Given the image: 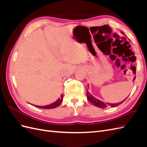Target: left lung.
I'll return each instance as SVG.
<instances>
[{
    "label": "left lung",
    "mask_w": 147,
    "mask_h": 147,
    "mask_svg": "<svg viewBox=\"0 0 147 147\" xmlns=\"http://www.w3.org/2000/svg\"><path fill=\"white\" fill-rule=\"evenodd\" d=\"M121 33L122 34H123L124 36H126L125 34H124V33L123 32H121ZM88 89L86 90V96H87V99L90 101L91 103L92 104H93L94 105L97 107H99V108H101V109H104L105 107H117L118 106V105L121 104V103H123V102L126 99H124V100H123L122 102H119V103H116V104H112V103H107V102H102L99 99H96V97H94V96H92V95H91L90 94V92L88 91V89H89V85L88 84Z\"/></svg>",
    "instance_id": "1"
}]
</instances>
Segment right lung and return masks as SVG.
Returning a JSON list of instances; mask_svg holds the SVG:
<instances>
[{
    "mask_svg": "<svg viewBox=\"0 0 147 147\" xmlns=\"http://www.w3.org/2000/svg\"><path fill=\"white\" fill-rule=\"evenodd\" d=\"M63 100V94L61 95V97L59 99H57L55 102H53V103L47 105H43V106H39V105H35L32 104L33 106L36 107L40 108V109H55L56 107H57Z\"/></svg>",
    "mask_w": 147,
    "mask_h": 147,
    "instance_id": "obj_1",
    "label": "right lung"
}]
</instances>
